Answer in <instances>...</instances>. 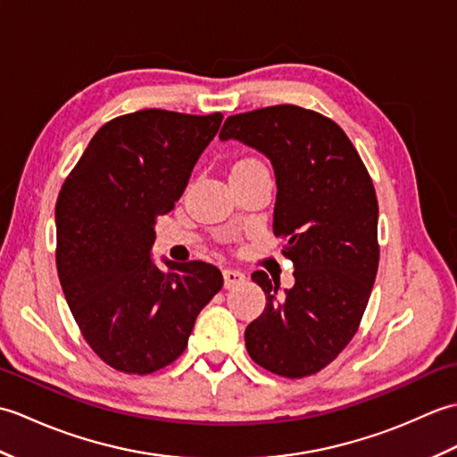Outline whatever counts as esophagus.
<instances>
[{
	"label": "esophagus",
	"instance_id": "1",
	"mask_svg": "<svg viewBox=\"0 0 457 457\" xmlns=\"http://www.w3.org/2000/svg\"><path fill=\"white\" fill-rule=\"evenodd\" d=\"M241 283H245V273H241L239 269H223V285H226V288H234Z\"/></svg>",
	"mask_w": 457,
	"mask_h": 457
}]
</instances>
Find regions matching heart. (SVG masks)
Wrapping results in <instances>:
<instances>
[{
	"label": "heart",
	"mask_w": 457,
	"mask_h": 457,
	"mask_svg": "<svg viewBox=\"0 0 457 457\" xmlns=\"http://www.w3.org/2000/svg\"><path fill=\"white\" fill-rule=\"evenodd\" d=\"M259 161L257 159H241V161H237L236 164H234V170H237V169H249V167H259Z\"/></svg>",
	"instance_id": "heart-1"
}]
</instances>
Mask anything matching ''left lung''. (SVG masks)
Listing matches in <instances>:
<instances>
[{
  "label": "left lung",
  "mask_w": 457,
  "mask_h": 457,
  "mask_svg": "<svg viewBox=\"0 0 457 457\" xmlns=\"http://www.w3.org/2000/svg\"><path fill=\"white\" fill-rule=\"evenodd\" d=\"M221 141L236 139L273 164V231L287 239L295 285L265 270L263 314L245 329L251 359L280 377L314 375L332 363L361 322L378 267V206L373 182L344 129L298 105L237 113Z\"/></svg>",
  "instance_id": "obj_1"
}]
</instances>
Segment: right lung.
I'll list each match as a JSON object with an SVG mask.
<instances>
[{"label": "right lung", "mask_w": 457, "mask_h": 457, "mask_svg": "<svg viewBox=\"0 0 457 457\" xmlns=\"http://www.w3.org/2000/svg\"><path fill=\"white\" fill-rule=\"evenodd\" d=\"M223 115L141 110L94 135L56 200V269L80 332L110 367L147 375L188 344L223 285L204 261L151 257L154 218L182 196Z\"/></svg>", "instance_id": "obj_1"}]
</instances>
